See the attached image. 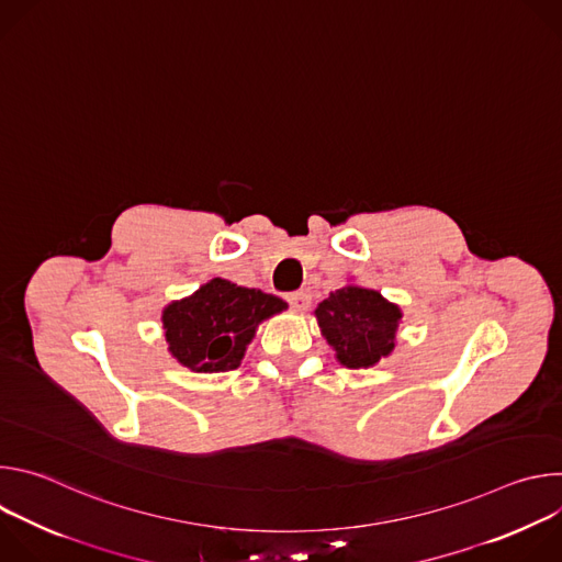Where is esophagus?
<instances>
[{"mask_svg":"<svg viewBox=\"0 0 562 562\" xmlns=\"http://www.w3.org/2000/svg\"><path fill=\"white\" fill-rule=\"evenodd\" d=\"M286 300H289V306H291L293 311H306V308L311 306V295H308L306 291L291 293Z\"/></svg>","mask_w":562,"mask_h":562,"instance_id":"obj_1","label":"esophagus"}]
</instances>
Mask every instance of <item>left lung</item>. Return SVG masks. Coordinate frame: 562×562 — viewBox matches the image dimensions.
<instances>
[{
	"label": "left lung",
	"mask_w": 562,
	"mask_h": 562,
	"mask_svg": "<svg viewBox=\"0 0 562 562\" xmlns=\"http://www.w3.org/2000/svg\"><path fill=\"white\" fill-rule=\"evenodd\" d=\"M315 317L338 362L367 369L393 351L403 313L378 291L349 284L319 302Z\"/></svg>",
	"instance_id": "obj_1"
}]
</instances>
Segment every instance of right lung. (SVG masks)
Listing matches in <instances>:
<instances>
[{
	"label": "right lung",
	"mask_w": 562,
	"mask_h": 562,
	"mask_svg": "<svg viewBox=\"0 0 562 562\" xmlns=\"http://www.w3.org/2000/svg\"><path fill=\"white\" fill-rule=\"evenodd\" d=\"M286 308L278 295L213 278L162 311L171 356L198 373L237 369L262 319Z\"/></svg>",
	"instance_id": "add662e5"
}]
</instances>
